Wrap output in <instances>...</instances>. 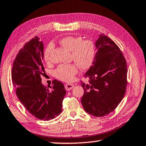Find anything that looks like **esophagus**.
<instances>
[{
  "instance_id": "esophagus-1",
  "label": "esophagus",
  "mask_w": 146,
  "mask_h": 146,
  "mask_svg": "<svg viewBox=\"0 0 146 146\" xmlns=\"http://www.w3.org/2000/svg\"><path fill=\"white\" fill-rule=\"evenodd\" d=\"M74 87V85L73 84H66L65 85V88L66 90H70L72 89Z\"/></svg>"
}]
</instances>
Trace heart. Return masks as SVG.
Here are the masks:
<instances>
[{"label":"heart","instance_id":"b5f03b06","mask_svg":"<svg viewBox=\"0 0 146 146\" xmlns=\"http://www.w3.org/2000/svg\"><path fill=\"white\" fill-rule=\"evenodd\" d=\"M59 44L66 49L71 52V60L75 63L59 65L54 71L57 78L64 82H71L81 70H87L92 65L96 57V45L90 40H83L81 36H68L59 40ZM54 48L52 43L48 44L44 52V59L50 60V54Z\"/></svg>","mask_w":146,"mask_h":146}]
</instances>
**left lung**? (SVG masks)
Masks as SVG:
<instances>
[{
  "mask_svg": "<svg viewBox=\"0 0 146 146\" xmlns=\"http://www.w3.org/2000/svg\"><path fill=\"white\" fill-rule=\"evenodd\" d=\"M99 36L95 59L84 76L89 81L88 84L81 81L84 90L81 102L87 113L101 117L113 112L123 98L127 66L118 45L103 33Z\"/></svg>",
  "mask_w": 146,
  "mask_h": 146,
  "instance_id": "8db88e82",
  "label": "left lung"
}]
</instances>
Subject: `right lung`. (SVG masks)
Returning <instances> with one entry per match:
<instances>
[{
    "label": "right lung",
    "instance_id": "right-lung-1",
    "mask_svg": "<svg viewBox=\"0 0 146 146\" xmlns=\"http://www.w3.org/2000/svg\"><path fill=\"white\" fill-rule=\"evenodd\" d=\"M44 44L39 37H34L19 50L13 62L12 80L19 101L36 118L48 121L62 112L66 90L62 83L54 80L53 85L44 86L41 76Z\"/></svg>",
    "mask_w": 146,
    "mask_h": 146
}]
</instances>
